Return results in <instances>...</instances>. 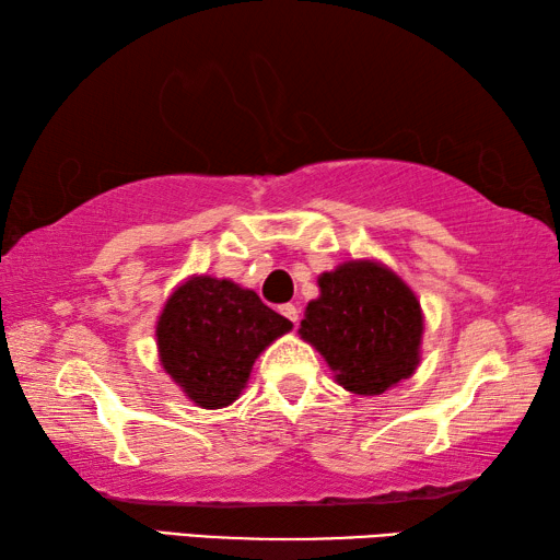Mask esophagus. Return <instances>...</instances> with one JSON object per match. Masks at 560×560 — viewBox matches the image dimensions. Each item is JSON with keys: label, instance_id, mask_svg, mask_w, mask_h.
I'll use <instances>...</instances> for the list:
<instances>
[{"label": "esophagus", "instance_id": "34e87169", "mask_svg": "<svg viewBox=\"0 0 560 560\" xmlns=\"http://www.w3.org/2000/svg\"><path fill=\"white\" fill-rule=\"evenodd\" d=\"M279 311L291 320V324H296V320H299V308L293 306V303H283V306H281Z\"/></svg>", "mask_w": 560, "mask_h": 560}]
</instances>
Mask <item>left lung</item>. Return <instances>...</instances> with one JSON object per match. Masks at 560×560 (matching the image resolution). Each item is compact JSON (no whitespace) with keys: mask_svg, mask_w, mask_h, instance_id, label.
Returning a JSON list of instances; mask_svg holds the SVG:
<instances>
[{"mask_svg":"<svg viewBox=\"0 0 560 560\" xmlns=\"http://www.w3.org/2000/svg\"><path fill=\"white\" fill-rule=\"evenodd\" d=\"M299 334L326 358L338 385L381 395L420 363L422 311L415 293L375 261H348L318 277Z\"/></svg>","mask_w":560,"mask_h":560,"instance_id":"left-lung-1","label":"left lung"}]
</instances>
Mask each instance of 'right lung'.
<instances>
[{
	"label": "right lung",
	"instance_id": "obj_1",
	"mask_svg": "<svg viewBox=\"0 0 560 560\" xmlns=\"http://www.w3.org/2000/svg\"><path fill=\"white\" fill-rule=\"evenodd\" d=\"M287 330L291 320L254 291L192 277L167 299L155 334L165 373L189 400L217 410L240 397L254 360Z\"/></svg>",
	"mask_w": 560,
	"mask_h": 560
}]
</instances>
